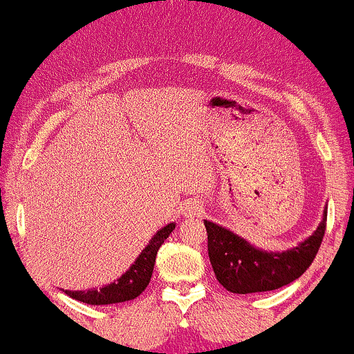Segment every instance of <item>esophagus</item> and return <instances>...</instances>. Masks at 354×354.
Returning <instances> with one entry per match:
<instances>
[{"mask_svg":"<svg viewBox=\"0 0 354 354\" xmlns=\"http://www.w3.org/2000/svg\"><path fill=\"white\" fill-rule=\"evenodd\" d=\"M203 213V205L200 201L196 200H188L185 201V205L181 206V214L185 218H194V216H200Z\"/></svg>","mask_w":354,"mask_h":354,"instance_id":"1","label":"esophagus"}]
</instances>
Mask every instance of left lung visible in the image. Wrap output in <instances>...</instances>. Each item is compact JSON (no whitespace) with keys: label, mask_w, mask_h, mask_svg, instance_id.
I'll use <instances>...</instances> for the list:
<instances>
[{"label":"left lung","mask_w":354,"mask_h":354,"mask_svg":"<svg viewBox=\"0 0 354 354\" xmlns=\"http://www.w3.org/2000/svg\"><path fill=\"white\" fill-rule=\"evenodd\" d=\"M326 213L311 236L286 251H265L225 226L205 219L208 254L216 279L236 295L261 293L286 286L298 279L318 253L326 230Z\"/></svg>","instance_id":"left-lung-1"}]
</instances>
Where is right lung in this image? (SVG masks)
I'll return each instance as SVG.
<instances>
[{
	"label": "right lung",
	"instance_id": "1",
	"mask_svg": "<svg viewBox=\"0 0 354 354\" xmlns=\"http://www.w3.org/2000/svg\"><path fill=\"white\" fill-rule=\"evenodd\" d=\"M174 226H176V223H169V225L163 226L160 231H156L154 236L149 239L148 245L145 246V250L135 259V263L116 281L109 283L106 286L100 288V290H96V288L86 291L66 290L64 293L70 296V298L78 299V301L86 304L124 303L138 298L146 290L149 279H151L158 250L163 245L165 239L171 234Z\"/></svg>",
	"mask_w": 354,
	"mask_h": 354
}]
</instances>
